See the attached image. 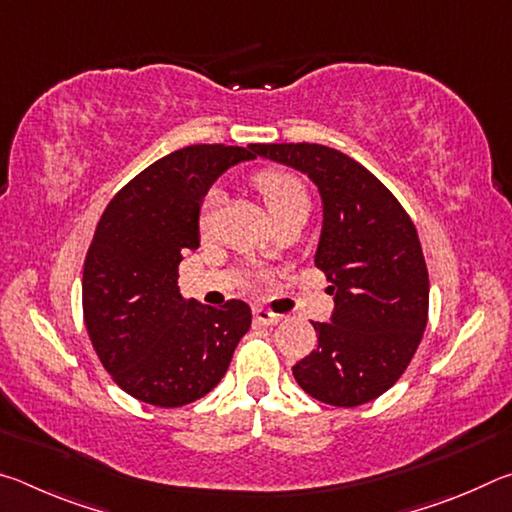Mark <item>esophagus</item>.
<instances>
[{
    "mask_svg": "<svg viewBox=\"0 0 512 512\" xmlns=\"http://www.w3.org/2000/svg\"><path fill=\"white\" fill-rule=\"evenodd\" d=\"M253 316L259 320V323H264V325H277L284 318L282 314H273V311H268L264 307H255L253 309Z\"/></svg>",
    "mask_w": 512,
    "mask_h": 512,
    "instance_id": "obj_1",
    "label": "esophagus"
}]
</instances>
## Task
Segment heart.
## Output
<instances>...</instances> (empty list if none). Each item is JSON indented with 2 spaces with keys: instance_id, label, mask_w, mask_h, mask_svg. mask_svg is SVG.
I'll use <instances>...</instances> for the list:
<instances>
[{
  "instance_id": "obj_1",
  "label": "heart",
  "mask_w": 512,
  "mask_h": 512,
  "mask_svg": "<svg viewBox=\"0 0 512 512\" xmlns=\"http://www.w3.org/2000/svg\"><path fill=\"white\" fill-rule=\"evenodd\" d=\"M255 189L262 196V201L266 203L268 212H271L273 219L291 212V210H307L309 207V194L305 185L293 176L289 171H277V169H268L255 176ZM216 205H219V192H212L205 198L203 212H201V228L207 230L214 221V212Z\"/></svg>"
}]
</instances>
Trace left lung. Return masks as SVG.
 I'll return each instance as SVG.
<instances>
[{
  "label": "left lung",
  "instance_id": "obj_1",
  "mask_svg": "<svg viewBox=\"0 0 512 512\" xmlns=\"http://www.w3.org/2000/svg\"><path fill=\"white\" fill-rule=\"evenodd\" d=\"M255 155L307 173L323 201L314 262L334 296L329 323H311L316 350L293 366L314 400L359 406L409 366L429 316V273L411 216L357 160L323 144H253Z\"/></svg>",
  "mask_w": 512,
  "mask_h": 512
}]
</instances>
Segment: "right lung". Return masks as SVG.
<instances>
[{"label": "right lung", "instance_id": "right-lung-1", "mask_svg": "<svg viewBox=\"0 0 512 512\" xmlns=\"http://www.w3.org/2000/svg\"><path fill=\"white\" fill-rule=\"evenodd\" d=\"M253 158V144L185 146L137 173L101 214L83 264V318L103 368L135 400L162 409L201 400L250 329L244 300H185L178 264L201 246L207 189Z\"/></svg>", "mask_w": 512, "mask_h": 512}]
</instances>
